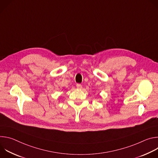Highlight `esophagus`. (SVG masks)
Masks as SVG:
<instances>
[{
    "instance_id": "esophagus-1",
    "label": "esophagus",
    "mask_w": 158,
    "mask_h": 158,
    "mask_svg": "<svg viewBox=\"0 0 158 158\" xmlns=\"http://www.w3.org/2000/svg\"><path fill=\"white\" fill-rule=\"evenodd\" d=\"M76 87H77V88L79 89H82V85L80 84H76Z\"/></svg>"
}]
</instances>
